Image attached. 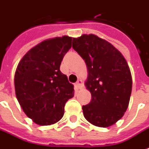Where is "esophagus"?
<instances>
[{
  "label": "esophagus",
  "instance_id": "esophagus-1",
  "mask_svg": "<svg viewBox=\"0 0 149 149\" xmlns=\"http://www.w3.org/2000/svg\"><path fill=\"white\" fill-rule=\"evenodd\" d=\"M75 86H76V88L77 89H81L82 88V81H77V82L75 84Z\"/></svg>",
  "mask_w": 149,
  "mask_h": 149
}]
</instances>
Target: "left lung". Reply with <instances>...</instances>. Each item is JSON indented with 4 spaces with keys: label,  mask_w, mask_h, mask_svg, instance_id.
<instances>
[{
    "label": "left lung",
    "mask_w": 149,
    "mask_h": 149,
    "mask_svg": "<svg viewBox=\"0 0 149 149\" xmlns=\"http://www.w3.org/2000/svg\"><path fill=\"white\" fill-rule=\"evenodd\" d=\"M72 47L85 60V82L91 101L83 114L91 124L108 127L124 115L129 105L132 78L125 58L114 46L95 35L73 38Z\"/></svg>",
    "instance_id": "8db88e82"
}]
</instances>
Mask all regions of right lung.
Wrapping results in <instances>:
<instances>
[{
	"label": "right lung",
	"mask_w": 149,
	"mask_h": 149,
	"mask_svg": "<svg viewBox=\"0 0 149 149\" xmlns=\"http://www.w3.org/2000/svg\"><path fill=\"white\" fill-rule=\"evenodd\" d=\"M72 38L64 35L38 43L25 54L14 74L17 99L36 124L48 126L62 118L64 106L74 93L73 85L60 70Z\"/></svg>",
	"instance_id": "add662e5"
}]
</instances>
